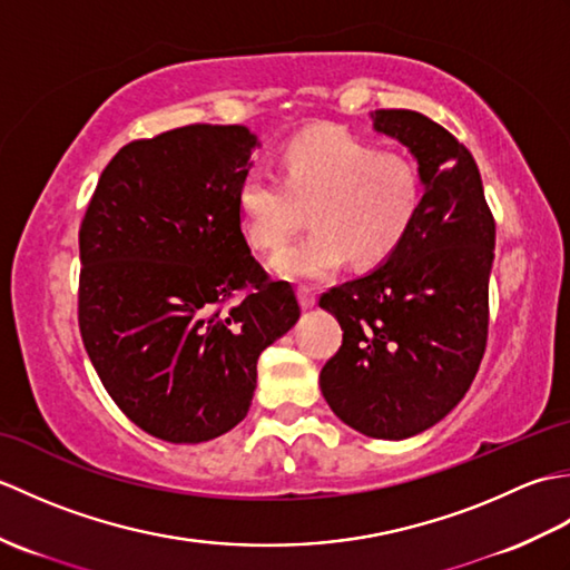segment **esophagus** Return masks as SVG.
I'll list each match as a JSON object with an SVG mask.
<instances>
[{"label": "esophagus", "instance_id": "34e87169", "mask_svg": "<svg viewBox=\"0 0 570 570\" xmlns=\"http://www.w3.org/2000/svg\"><path fill=\"white\" fill-rule=\"evenodd\" d=\"M298 301L304 308L316 306V292L311 286H298Z\"/></svg>", "mask_w": 570, "mask_h": 570}]
</instances>
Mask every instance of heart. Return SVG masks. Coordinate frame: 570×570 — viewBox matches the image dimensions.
Listing matches in <instances>:
<instances>
[{"instance_id":"b5f03b06","label":"heart","mask_w":570,"mask_h":570,"mask_svg":"<svg viewBox=\"0 0 570 570\" xmlns=\"http://www.w3.org/2000/svg\"><path fill=\"white\" fill-rule=\"evenodd\" d=\"M282 180L254 166L242 176L237 208L252 247H284L311 210V233L278 252L286 278H323L353 257L384 262L414 227L423 200L416 159L343 129H308L286 144Z\"/></svg>"}]
</instances>
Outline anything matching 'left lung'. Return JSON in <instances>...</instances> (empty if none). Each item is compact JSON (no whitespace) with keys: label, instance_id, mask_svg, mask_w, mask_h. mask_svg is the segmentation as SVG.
Segmentation results:
<instances>
[{"label":"left lung","instance_id":"obj_1","mask_svg":"<svg viewBox=\"0 0 570 570\" xmlns=\"http://www.w3.org/2000/svg\"><path fill=\"white\" fill-rule=\"evenodd\" d=\"M374 129L414 154L423 200L386 262L321 296L343 345L321 370L325 402L350 429L402 441L470 390L485 355L494 217L472 154L414 110H374Z\"/></svg>","mask_w":570,"mask_h":570}]
</instances>
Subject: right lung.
Returning a JSON list of instances; mask_svg holds the SVG:
<instances>
[{"label": "right lung", "mask_w": 570, "mask_h": 570, "mask_svg": "<svg viewBox=\"0 0 570 570\" xmlns=\"http://www.w3.org/2000/svg\"><path fill=\"white\" fill-rule=\"evenodd\" d=\"M257 144L242 125L129 141L80 223L85 350L122 414L168 443L235 429L262 350L301 316L242 235L237 188Z\"/></svg>", "instance_id": "obj_1"}]
</instances>
